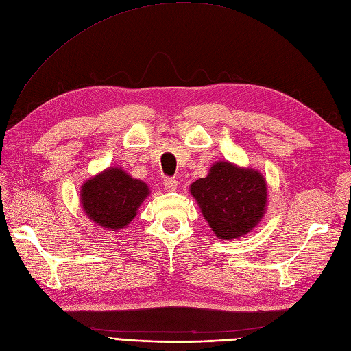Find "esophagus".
<instances>
[{"instance_id": "obj_1", "label": "esophagus", "mask_w": 351, "mask_h": 351, "mask_svg": "<svg viewBox=\"0 0 351 351\" xmlns=\"http://www.w3.org/2000/svg\"><path fill=\"white\" fill-rule=\"evenodd\" d=\"M163 185H165L166 191H175L178 186V180L175 178H166L163 180Z\"/></svg>"}]
</instances>
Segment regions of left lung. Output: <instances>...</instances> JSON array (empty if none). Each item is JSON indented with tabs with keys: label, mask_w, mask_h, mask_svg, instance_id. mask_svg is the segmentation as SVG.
<instances>
[{
	"label": "left lung",
	"mask_w": 351,
	"mask_h": 351,
	"mask_svg": "<svg viewBox=\"0 0 351 351\" xmlns=\"http://www.w3.org/2000/svg\"><path fill=\"white\" fill-rule=\"evenodd\" d=\"M191 193L219 239L247 234L262 219L267 199L261 173L228 162L215 163L208 176L191 185Z\"/></svg>",
	"instance_id": "1"
}]
</instances>
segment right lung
Segmentation results:
<instances>
[{"label":"right lung","instance_id":"right-lung-1","mask_svg":"<svg viewBox=\"0 0 351 351\" xmlns=\"http://www.w3.org/2000/svg\"><path fill=\"white\" fill-rule=\"evenodd\" d=\"M147 195L149 188L145 182L112 167L84 184L81 201L94 223L115 231L128 226Z\"/></svg>","mask_w":351,"mask_h":351}]
</instances>
